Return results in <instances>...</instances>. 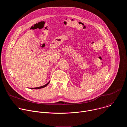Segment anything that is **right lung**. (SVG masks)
I'll use <instances>...</instances> for the list:
<instances>
[{"label": "right lung", "instance_id": "add662e5", "mask_svg": "<svg viewBox=\"0 0 127 127\" xmlns=\"http://www.w3.org/2000/svg\"><path fill=\"white\" fill-rule=\"evenodd\" d=\"M49 83V82H48V83H47L46 84H45V85H43V86H41V87H35V88H31L32 89H40V88H44V87H46V86H47V85Z\"/></svg>", "mask_w": 127, "mask_h": 127}]
</instances>
